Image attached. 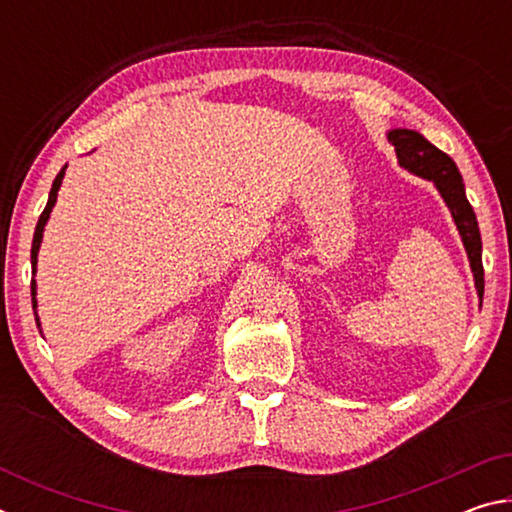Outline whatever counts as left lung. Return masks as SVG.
Masks as SVG:
<instances>
[{
	"label": "left lung",
	"instance_id": "1",
	"mask_svg": "<svg viewBox=\"0 0 512 512\" xmlns=\"http://www.w3.org/2000/svg\"><path fill=\"white\" fill-rule=\"evenodd\" d=\"M388 142H393L395 146L400 167L424 180H431L438 194L443 196L445 205L452 212L458 235H461L467 259H470L476 293H479V300L483 302L481 232L479 223H476V214L465 196L463 176L456 162L447 153L436 149L427 137H422L418 131H409V128H393V131H388Z\"/></svg>",
	"mask_w": 512,
	"mask_h": 512
}]
</instances>
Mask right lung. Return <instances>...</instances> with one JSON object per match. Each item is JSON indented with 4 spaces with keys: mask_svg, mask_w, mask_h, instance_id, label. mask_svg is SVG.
I'll use <instances>...</instances> for the list:
<instances>
[{
    "mask_svg": "<svg viewBox=\"0 0 512 512\" xmlns=\"http://www.w3.org/2000/svg\"><path fill=\"white\" fill-rule=\"evenodd\" d=\"M65 169H67V164H65L63 169L58 171L54 185H51L47 207H45V210H42L40 219H38V225H36V235H33V246H31V273H33V275H36V271H38V250H40V244H42V232H45V225H47V221H49V214H51V210H54V205H56L58 189H60V185H63V178H65ZM36 289H38V287H36V280H31V302H33V311H36V323H38V327H40L38 300H36V293H38V291H36ZM40 332H42V329H40Z\"/></svg>",
    "mask_w": 512,
    "mask_h": 512,
    "instance_id": "right-lung-1",
    "label": "right lung"
}]
</instances>
